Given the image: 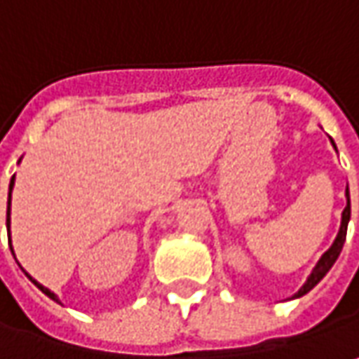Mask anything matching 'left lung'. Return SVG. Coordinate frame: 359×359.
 Segmentation results:
<instances>
[{"label":"left lung","mask_w":359,"mask_h":359,"mask_svg":"<svg viewBox=\"0 0 359 359\" xmlns=\"http://www.w3.org/2000/svg\"><path fill=\"white\" fill-rule=\"evenodd\" d=\"M330 141H332V139H330ZM332 144H334V149H336V142L332 141ZM350 210H352V208H350V189L346 187V208H344V212H341L340 230H338V234H336V241L332 242V246L320 256V260H318L314 268H312V272H310V276L306 278L304 286L296 292L292 298H300L304 294H308L320 280L326 276L327 272H330V268H332L334 262L338 260L341 248H344V242H346V230H348V222H350Z\"/></svg>","instance_id":"obj_1"}]
</instances>
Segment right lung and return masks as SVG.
I'll return each instance as SVG.
<instances>
[{
    "label": "right lung",
    "instance_id": "1",
    "mask_svg": "<svg viewBox=\"0 0 359 359\" xmlns=\"http://www.w3.org/2000/svg\"><path fill=\"white\" fill-rule=\"evenodd\" d=\"M19 161H21V158H19ZM13 184H15V175H13V177H11V182H9V194H7V230H9V212H11V191H13ZM11 252H13V246H11ZM23 272H25V270H23ZM25 276H27V278L32 280L33 284H35V286H37V288H39V290L43 292L45 296H49V298H51V300H55V302L61 304V300H59V298H57V294H55V292H51V290H49V288H45L43 284H39V282H37V280L32 278V276H29V274H27V272H25Z\"/></svg>",
    "mask_w": 359,
    "mask_h": 359
}]
</instances>
